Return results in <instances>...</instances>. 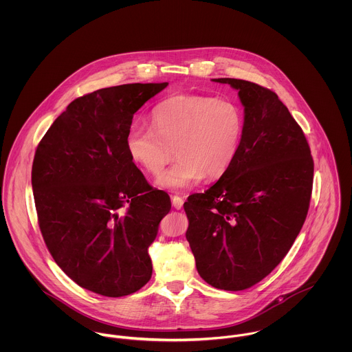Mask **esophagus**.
<instances>
[{"label": "esophagus", "mask_w": 352, "mask_h": 352, "mask_svg": "<svg viewBox=\"0 0 352 352\" xmlns=\"http://www.w3.org/2000/svg\"><path fill=\"white\" fill-rule=\"evenodd\" d=\"M183 203H184V201H183V198H180V197H172V204H173V207L176 208V210H180L182 207H183Z\"/></svg>", "instance_id": "1"}]
</instances>
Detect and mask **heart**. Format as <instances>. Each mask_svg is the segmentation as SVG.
I'll use <instances>...</instances> for the list:
<instances>
[{
	"instance_id": "heart-1",
	"label": "heart",
	"mask_w": 352,
	"mask_h": 352,
	"mask_svg": "<svg viewBox=\"0 0 352 352\" xmlns=\"http://www.w3.org/2000/svg\"><path fill=\"white\" fill-rule=\"evenodd\" d=\"M243 135L244 115L233 101L179 95L153 108L151 126L131 124L126 148L131 160L153 175L164 169L175 149L177 160L155 184L182 191L204 176H222L234 162Z\"/></svg>"
}]
</instances>
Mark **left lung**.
I'll list each match as a JSON object with an SVG mask.
<instances>
[{"label":"left lung","instance_id":"obj_1","mask_svg":"<svg viewBox=\"0 0 352 352\" xmlns=\"http://www.w3.org/2000/svg\"><path fill=\"white\" fill-rule=\"evenodd\" d=\"M239 91L244 135L232 166L184 203L186 233L208 285L250 289L287 254L306 219L314 164L298 123L278 95L254 82L214 78Z\"/></svg>","mask_w":352,"mask_h":352}]
</instances>
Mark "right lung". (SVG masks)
Segmentation results:
<instances>
[{
    "mask_svg": "<svg viewBox=\"0 0 352 352\" xmlns=\"http://www.w3.org/2000/svg\"><path fill=\"white\" fill-rule=\"evenodd\" d=\"M168 87L124 84L72 101L39 142L32 190L43 240L60 270L104 297L151 278L148 250L170 210L126 148L134 113Z\"/></svg>",
    "mask_w": 352,
    "mask_h": 352,
    "instance_id": "obj_1",
    "label": "right lung"
}]
</instances>
